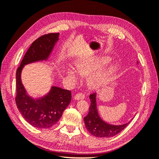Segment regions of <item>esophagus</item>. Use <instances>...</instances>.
<instances>
[{
  "label": "esophagus",
  "mask_w": 159,
  "mask_h": 159,
  "mask_svg": "<svg viewBox=\"0 0 159 159\" xmlns=\"http://www.w3.org/2000/svg\"><path fill=\"white\" fill-rule=\"evenodd\" d=\"M85 98V95L83 93H78L74 96L75 99H83Z\"/></svg>",
  "instance_id": "1"
}]
</instances>
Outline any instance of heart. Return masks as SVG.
<instances>
[{
  "instance_id": "1",
  "label": "heart",
  "mask_w": 159,
  "mask_h": 159,
  "mask_svg": "<svg viewBox=\"0 0 159 159\" xmlns=\"http://www.w3.org/2000/svg\"><path fill=\"white\" fill-rule=\"evenodd\" d=\"M106 61L104 60H86L81 62L77 66V69L79 74L82 76L91 75L95 74L99 69L106 63ZM67 74L74 81H76L78 80V75L77 71L73 68H68ZM105 75L95 76L91 79V84L93 87H98L102 84Z\"/></svg>"
}]
</instances>
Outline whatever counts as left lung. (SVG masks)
I'll return each instance as SVG.
<instances>
[{
    "instance_id": "8db88e82",
    "label": "left lung",
    "mask_w": 159,
    "mask_h": 159,
    "mask_svg": "<svg viewBox=\"0 0 159 159\" xmlns=\"http://www.w3.org/2000/svg\"><path fill=\"white\" fill-rule=\"evenodd\" d=\"M91 105L88 114L84 117V122L88 131L97 137H111L116 135L125 128L129 123L121 125H112L103 121L99 116L96 107L95 93L89 95Z\"/></svg>"
}]
</instances>
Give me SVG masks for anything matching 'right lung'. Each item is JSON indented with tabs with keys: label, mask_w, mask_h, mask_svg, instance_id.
Listing matches in <instances>:
<instances>
[{
	"label": "right lung",
	"mask_w": 159,
	"mask_h": 159,
	"mask_svg": "<svg viewBox=\"0 0 159 159\" xmlns=\"http://www.w3.org/2000/svg\"><path fill=\"white\" fill-rule=\"evenodd\" d=\"M58 36L59 33H49L37 38L27 50L16 70L15 101L17 107L26 121L36 128L48 129L56 125L70 104L71 93L70 90L52 87L44 98L34 100L26 93L21 82V71L25 64L47 59L58 40Z\"/></svg>",
	"instance_id": "obj_1"
}]
</instances>
